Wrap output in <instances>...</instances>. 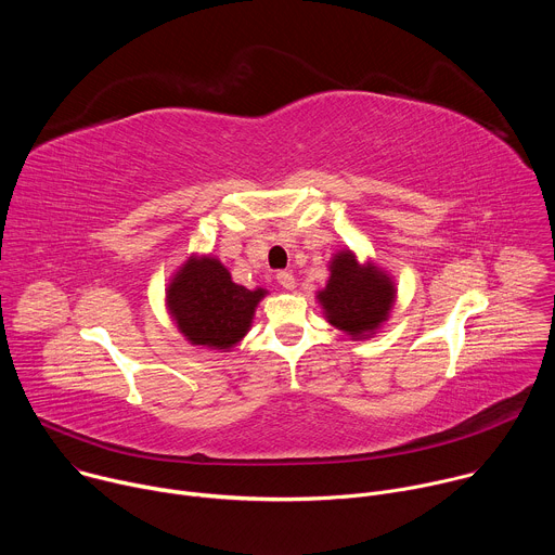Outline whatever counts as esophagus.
I'll return each mask as SVG.
<instances>
[{
	"label": "esophagus",
	"mask_w": 555,
	"mask_h": 555,
	"mask_svg": "<svg viewBox=\"0 0 555 555\" xmlns=\"http://www.w3.org/2000/svg\"><path fill=\"white\" fill-rule=\"evenodd\" d=\"M276 281H279L285 289H294V287H296V276H294L292 272H287V270L279 272V274H276Z\"/></svg>",
	"instance_id": "34e87169"
}]
</instances>
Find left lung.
<instances>
[{
    "label": "left lung",
    "instance_id": "obj_1",
    "mask_svg": "<svg viewBox=\"0 0 555 555\" xmlns=\"http://www.w3.org/2000/svg\"><path fill=\"white\" fill-rule=\"evenodd\" d=\"M327 270V285L315 292L325 321L351 340L373 338L398 298L395 279L373 259L360 261L349 248L336 253Z\"/></svg>",
    "mask_w": 555,
    "mask_h": 555
}]
</instances>
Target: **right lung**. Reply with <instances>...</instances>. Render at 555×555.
Masks as SVG:
<instances>
[{
	"mask_svg": "<svg viewBox=\"0 0 555 555\" xmlns=\"http://www.w3.org/2000/svg\"><path fill=\"white\" fill-rule=\"evenodd\" d=\"M266 296L263 287L234 283L217 257L193 253L169 279L165 305L189 345L230 351L250 332Z\"/></svg>",
	"mask_w": 555,
	"mask_h": 555,
	"instance_id": "obj_1",
	"label": "right lung"
}]
</instances>
